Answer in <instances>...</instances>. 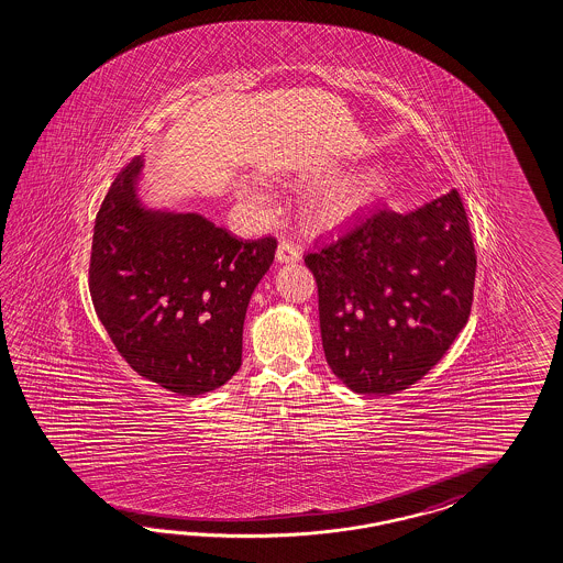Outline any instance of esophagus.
<instances>
[{
    "mask_svg": "<svg viewBox=\"0 0 563 563\" xmlns=\"http://www.w3.org/2000/svg\"><path fill=\"white\" fill-rule=\"evenodd\" d=\"M301 258V247L290 240H283L278 243V250H276V260L278 262H297Z\"/></svg>",
    "mask_w": 563,
    "mask_h": 563,
    "instance_id": "1",
    "label": "esophagus"
}]
</instances>
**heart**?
<instances>
[{
	"label": "heart",
	"mask_w": 563,
	"mask_h": 563,
	"mask_svg": "<svg viewBox=\"0 0 563 563\" xmlns=\"http://www.w3.org/2000/svg\"><path fill=\"white\" fill-rule=\"evenodd\" d=\"M380 184L383 176L377 169L335 180L311 198L309 213L320 225H334L354 213L368 198L375 197L379 192Z\"/></svg>",
	"instance_id": "heart-1"
}]
</instances>
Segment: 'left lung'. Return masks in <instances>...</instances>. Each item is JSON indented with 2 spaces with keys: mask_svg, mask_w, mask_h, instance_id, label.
Listing matches in <instances>:
<instances>
[{
  "mask_svg": "<svg viewBox=\"0 0 563 563\" xmlns=\"http://www.w3.org/2000/svg\"><path fill=\"white\" fill-rule=\"evenodd\" d=\"M305 264L318 283L325 361L356 394L418 383L472 313L477 256L456 190L411 213L363 209Z\"/></svg>",
  "mask_w": 563,
  "mask_h": 563,
  "instance_id": "obj_1",
  "label": "left lung"
}]
</instances>
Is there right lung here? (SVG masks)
Segmentation results:
<instances>
[{"instance_id":"add662e5","label":"right lung","mask_w":563,"mask_h":563,"mask_svg":"<svg viewBox=\"0 0 563 563\" xmlns=\"http://www.w3.org/2000/svg\"><path fill=\"white\" fill-rule=\"evenodd\" d=\"M139 169L141 157L122 167L96 214L91 303L135 373L200 396L242 366L245 309L278 242L243 240L197 213L145 209Z\"/></svg>"}]
</instances>
